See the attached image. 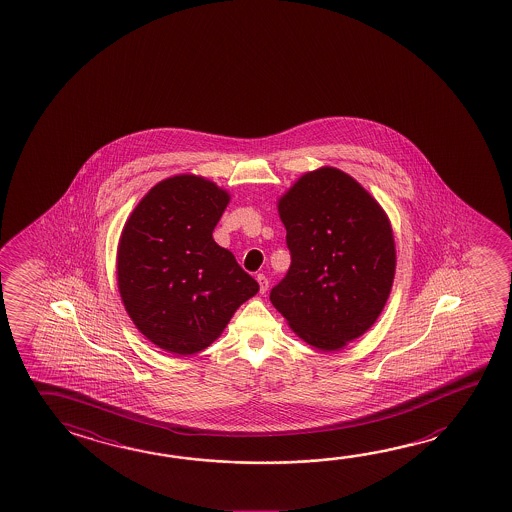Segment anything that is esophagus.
<instances>
[{"instance_id": "esophagus-1", "label": "esophagus", "mask_w": 512, "mask_h": 512, "mask_svg": "<svg viewBox=\"0 0 512 512\" xmlns=\"http://www.w3.org/2000/svg\"><path fill=\"white\" fill-rule=\"evenodd\" d=\"M257 282H259L260 293H262V295H264V293H266V291H268V286H269L268 278L264 277V275H257Z\"/></svg>"}]
</instances>
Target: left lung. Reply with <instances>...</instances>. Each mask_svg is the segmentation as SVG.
Masks as SVG:
<instances>
[{
    "label": "left lung",
    "instance_id": "1",
    "mask_svg": "<svg viewBox=\"0 0 512 512\" xmlns=\"http://www.w3.org/2000/svg\"><path fill=\"white\" fill-rule=\"evenodd\" d=\"M291 266L269 300L300 340L345 349L376 323L392 291L395 241L376 198L347 172H304L278 198Z\"/></svg>",
    "mask_w": 512,
    "mask_h": 512
}]
</instances>
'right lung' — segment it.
<instances>
[{
  "label": "right lung",
  "mask_w": 512,
  "mask_h": 512,
  "mask_svg": "<svg viewBox=\"0 0 512 512\" xmlns=\"http://www.w3.org/2000/svg\"><path fill=\"white\" fill-rule=\"evenodd\" d=\"M230 192L196 174H176L140 199L122 228L117 284L136 329L158 349L190 356L223 334L259 284L212 232Z\"/></svg>",
  "instance_id": "1"
}]
</instances>
